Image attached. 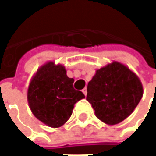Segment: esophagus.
I'll use <instances>...</instances> for the list:
<instances>
[{
  "label": "esophagus",
  "instance_id": "esophagus-1",
  "mask_svg": "<svg viewBox=\"0 0 156 156\" xmlns=\"http://www.w3.org/2000/svg\"><path fill=\"white\" fill-rule=\"evenodd\" d=\"M82 92L84 93V95H85V96H87V88H86V87L82 90Z\"/></svg>",
  "mask_w": 156,
  "mask_h": 156
}]
</instances>
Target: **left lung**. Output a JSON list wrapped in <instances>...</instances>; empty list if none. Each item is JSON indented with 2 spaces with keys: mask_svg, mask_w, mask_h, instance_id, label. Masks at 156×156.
<instances>
[{
  "mask_svg": "<svg viewBox=\"0 0 156 156\" xmlns=\"http://www.w3.org/2000/svg\"><path fill=\"white\" fill-rule=\"evenodd\" d=\"M87 90V100L92 105L97 117L108 125L125 120L143 97L139 78L118 62L97 70Z\"/></svg>",
  "mask_w": 156,
  "mask_h": 156,
  "instance_id": "1",
  "label": "left lung"
}]
</instances>
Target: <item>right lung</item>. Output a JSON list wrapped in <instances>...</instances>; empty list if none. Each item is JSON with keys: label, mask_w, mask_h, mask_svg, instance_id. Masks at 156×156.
<instances>
[{"label": "right lung", "mask_w": 156, "mask_h": 156, "mask_svg": "<svg viewBox=\"0 0 156 156\" xmlns=\"http://www.w3.org/2000/svg\"><path fill=\"white\" fill-rule=\"evenodd\" d=\"M62 65L42 66L29 86L28 101L33 115L50 127H59L70 117L75 104L85 95L73 87Z\"/></svg>", "instance_id": "obj_1"}]
</instances>
